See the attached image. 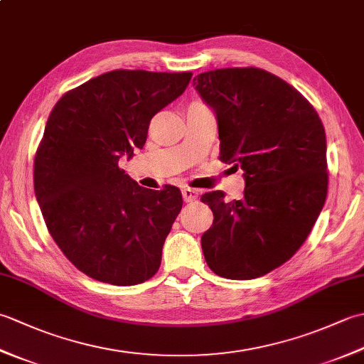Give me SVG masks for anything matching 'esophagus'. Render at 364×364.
Listing matches in <instances>:
<instances>
[{
    "instance_id": "esophagus-1",
    "label": "esophagus",
    "mask_w": 364,
    "mask_h": 364,
    "mask_svg": "<svg viewBox=\"0 0 364 364\" xmlns=\"http://www.w3.org/2000/svg\"><path fill=\"white\" fill-rule=\"evenodd\" d=\"M181 194H183L184 202H194V200L198 197V191L191 189V188H184L181 191Z\"/></svg>"
}]
</instances>
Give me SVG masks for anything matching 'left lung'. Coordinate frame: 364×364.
<instances>
[{
	"instance_id": "left-lung-1",
	"label": "left lung",
	"mask_w": 364,
	"mask_h": 364,
	"mask_svg": "<svg viewBox=\"0 0 364 364\" xmlns=\"http://www.w3.org/2000/svg\"><path fill=\"white\" fill-rule=\"evenodd\" d=\"M218 117L219 159L244 170V197L220 191L202 202L214 222L202 249L214 274L252 280L282 266L310 235L327 197V141L318 112L297 89L255 67L194 78Z\"/></svg>"
}]
</instances>
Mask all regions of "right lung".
<instances>
[{
    "instance_id": "add662e5",
    "label": "right lung",
    "mask_w": 364,
    "mask_h": 364,
    "mask_svg": "<svg viewBox=\"0 0 364 364\" xmlns=\"http://www.w3.org/2000/svg\"><path fill=\"white\" fill-rule=\"evenodd\" d=\"M191 72L114 70L53 107L34 159V191L54 242L81 272L117 286L158 272L181 192L141 188L119 167L150 120L186 90Z\"/></svg>"
}]
</instances>
